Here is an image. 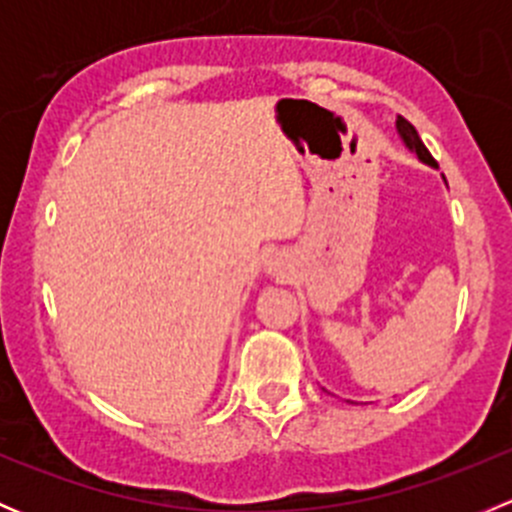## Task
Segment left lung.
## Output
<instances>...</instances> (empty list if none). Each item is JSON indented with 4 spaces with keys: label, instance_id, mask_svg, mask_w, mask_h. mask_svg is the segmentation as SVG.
<instances>
[{
    "label": "left lung",
    "instance_id": "obj_1",
    "mask_svg": "<svg viewBox=\"0 0 512 512\" xmlns=\"http://www.w3.org/2000/svg\"><path fill=\"white\" fill-rule=\"evenodd\" d=\"M396 128H399V133H401V138H404V143H406V146H409L411 151H414L416 156L423 160V163H428V165H438L436 160H433L431 153H428V148L423 146V141H421V138H418L416 128L411 126V123L406 121L404 116H399V118H396Z\"/></svg>",
    "mask_w": 512,
    "mask_h": 512
}]
</instances>
